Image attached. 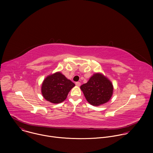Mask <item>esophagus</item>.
Here are the masks:
<instances>
[{
    "mask_svg": "<svg viewBox=\"0 0 153 153\" xmlns=\"http://www.w3.org/2000/svg\"><path fill=\"white\" fill-rule=\"evenodd\" d=\"M80 82H76V86H80Z\"/></svg>",
    "mask_w": 153,
    "mask_h": 153,
    "instance_id": "obj_1",
    "label": "esophagus"
}]
</instances>
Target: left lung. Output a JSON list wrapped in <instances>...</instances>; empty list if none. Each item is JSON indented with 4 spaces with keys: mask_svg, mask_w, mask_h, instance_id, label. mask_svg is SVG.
<instances>
[{
    "mask_svg": "<svg viewBox=\"0 0 153 153\" xmlns=\"http://www.w3.org/2000/svg\"><path fill=\"white\" fill-rule=\"evenodd\" d=\"M86 100L93 106L108 102L113 93L111 82L101 73L94 74L88 82L80 86Z\"/></svg>",
    "mask_w": 153,
    "mask_h": 153,
    "instance_id": "left-lung-1",
    "label": "left lung"
}]
</instances>
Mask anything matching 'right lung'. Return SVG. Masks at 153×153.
<instances>
[{
	"label": "right lung",
	"instance_id": "obj_1",
	"mask_svg": "<svg viewBox=\"0 0 153 153\" xmlns=\"http://www.w3.org/2000/svg\"><path fill=\"white\" fill-rule=\"evenodd\" d=\"M75 84L60 72L47 76L42 84L43 97L53 103H59L67 99L68 93Z\"/></svg>",
	"mask_w": 153,
	"mask_h": 153
}]
</instances>
